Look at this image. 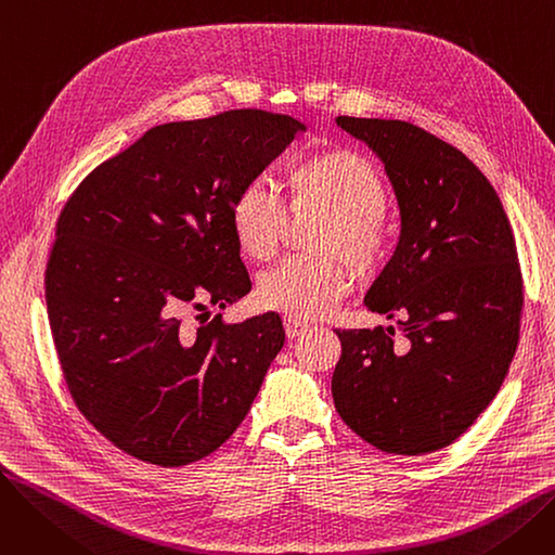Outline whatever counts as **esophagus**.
Returning a JSON list of instances; mask_svg holds the SVG:
<instances>
[{
  "instance_id": "34e87169",
  "label": "esophagus",
  "mask_w": 555,
  "mask_h": 555,
  "mask_svg": "<svg viewBox=\"0 0 555 555\" xmlns=\"http://www.w3.org/2000/svg\"><path fill=\"white\" fill-rule=\"evenodd\" d=\"M306 331H308V324L301 322V319H293V317L285 319V335H287L289 339H295V337L304 335Z\"/></svg>"
}]
</instances>
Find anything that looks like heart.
I'll return each instance as SVG.
<instances>
[{
    "mask_svg": "<svg viewBox=\"0 0 555 555\" xmlns=\"http://www.w3.org/2000/svg\"><path fill=\"white\" fill-rule=\"evenodd\" d=\"M289 211L324 216L314 249L260 274L256 299L293 319L328 314L353 285V270L373 268L387 247V184L380 168L351 149H328L299 159L285 175ZM229 224L241 251L254 260L274 256L287 227L281 197L266 182L245 184L229 207Z\"/></svg>",
    "mask_w": 555,
    "mask_h": 555,
    "instance_id": "b5f03b06",
    "label": "heart"
}]
</instances>
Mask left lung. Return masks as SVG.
Returning a JSON list of instances; mask_svg holds the SVG:
<instances>
[{
	"label": "left lung",
	"mask_w": 555,
	"mask_h": 555,
	"mask_svg": "<svg viewBox=\"0 0 555 555\" xmlns=\"http://www.w3.org/2000/svg\"><path fill=\"white\" fill-rule=\"evenodd\" d=\"M385 164L400 238L364 306L398 319L335 331L333 400L373 448L418 456L454 443L498 396L519 339L521 272L513 229L486 175L454 145L406 121L337 116ZM393 335V333H391Z\"/></svg>",
	"instance_id": "1"
}]
</instances>
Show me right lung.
<instances>
[{"label":"right lung","mask_w":555,"mask_h":555,"mask_svg":"<svg viewBox=\"0 0 555 555\" xmlns=\"http://www.w3.org/2000/svg\"><path fill=\"white\" fill-rule=\"evenodd\" d=\"M304 130L262 109L164 124L65 204L44 279L53 344L82 416L130 456L180 468L247 416L285 344L281 317L191 331L178 312L249 293L229 207Z\"/></svg>","instance_id":"add662e5"}]
</instances>
